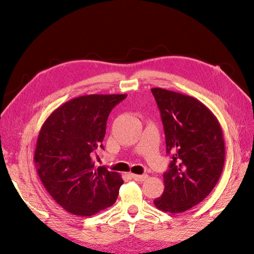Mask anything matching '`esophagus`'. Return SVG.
Masks as SVG:
<instances>
[{"instance_id":"1","label":"esophagus","mask_w":254,"mask_h":254,"mask_svg":"<svg viewBox=\"0 0 254 254\" xmlns=\"http://www.w3.org/2000/svg\"><path fill=\"white\" fill-rule=\"evenodd\" d=\"M131 178L135 181H145L147 179V175H134V174H131Z\"/></svg>"}]
</instances>
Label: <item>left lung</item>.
I'll use <instances>...</instances> for the list:
<instances>
[{
  "label": "left lung",
  "mask_w": 254,
  "mask_h": 254,
  "mask_svg": "<svg viewBox=\"0 0 254 254\" xmlns=\"http://www.w3.org/2000/svg\"><path fill=\"white\" fill-rule=\"evenodd\" d=\"M164 124L169 169L163 195L154 201L163 212L181 213L212 192L224 168L222 127L212 111L191 96L152 88Z\"/></svg>",
  "instance_id": "obj_1"
}]
</instances>
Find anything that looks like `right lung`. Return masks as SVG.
Segmentation results:
<instances>
[{
	"mask_svg": "<svg viewBox=\"0 0 254 254\" xmlns=\"http://www.w3.org/2000/svg\"><path fill=\"white\" fill-rule=\"evenodd\" d=\"M127 95H86L53 111L41 127L34 161L42 185L68 213L91 216L117 201L121 176L96 168L93 155L111 110Z\"/></svg>",
	"mask_w": 254,
	"mask_h": 254,
	"instance_id": "1",
	"label": "right lung"
}]
</instances>
